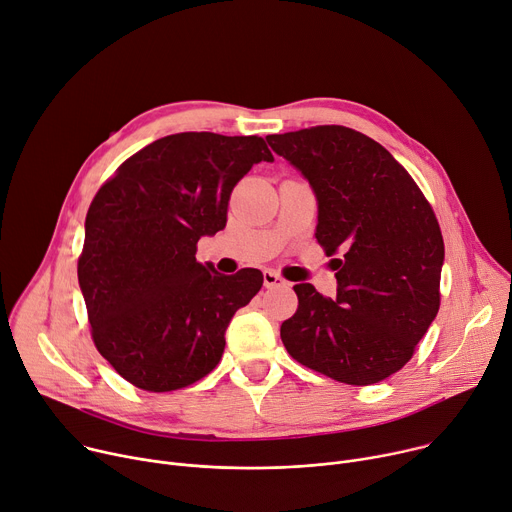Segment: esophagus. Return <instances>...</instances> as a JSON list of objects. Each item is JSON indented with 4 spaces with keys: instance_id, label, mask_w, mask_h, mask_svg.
<instances>
[{
    "instance_id": "1",
    "label": "esophagus",
    "mask_w": 512,
    "mask_h": 512,
    "mask_svg": "<svg viewBox=\"0 0 512 512\" xmlns=\"http://www.w3.org/2000/svg\"><path fill=\"white\" fill-rule=\"evenodd\" d=\"M263 284L265 288H277V286H286V282L282 280L280 273H275L271 269H265L263 271Z\"/></svg>"
}]
</instances>
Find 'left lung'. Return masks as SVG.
I'll list each match as a JSON object with an SVG mask.
<instances>
[{
  "label": "left lung",
  "mask_w": 512,
  "mask_h": 512,
  "mask_svg": "<svg viewBox=\"0 0 512 512\" xmlns=\"http://www.w3.org/2000/svg\"><path fill=\"white\" fill-rule=\"evenodd\" d=\"M318 200L316 241L339 265L337 298L298 284L282 341L302 365L349 386L378 384L412 357L441 304L445 257L437 216L410 173L353 128L269 134Z\"/></svg>",
  "instance_id": "obj_1"
}]
</instances>
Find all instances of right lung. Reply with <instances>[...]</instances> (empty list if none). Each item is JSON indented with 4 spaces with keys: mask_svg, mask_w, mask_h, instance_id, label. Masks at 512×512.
Returning a JSON list of instances; mask_svg holds the SVG:
<instances>
[{
    "mask_svg": "<svg viewBox=\"0 0 512 512\" xmlns=\"http://www.w3.org/2000/svg\"><path fill=\"white\" fill-rule=\"evenodd\" d=\"M273 161L261 136L179 132L159 138L98 190L77 261L102 357L132 386L171 392L208 376L235 312L263 286L259 269L222 275L196 261L226 226L235 185Z\"/></svg>",
    "mask_w": 512,
    "mask_h": 512,
    "instance_id": "1",
    "label": "right lung"
}]
</instances>
